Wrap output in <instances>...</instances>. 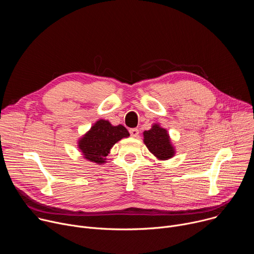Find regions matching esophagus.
<instances>
[{"label":"esophagus","instance_id":"34e87169","mask_svg":"<svg viewBox=\"0 0 254 254\" xmlns=\"http://www.w3.org/2000/svg\"><path fill=\"white\" fill-rule=\"evenodd\" d=\"M129 133H130L131 136L136 137L139 132H138V129H137V128H130V129H129Z\"/></svg>","mask_w":254,"mask_h":254}]
</instances>
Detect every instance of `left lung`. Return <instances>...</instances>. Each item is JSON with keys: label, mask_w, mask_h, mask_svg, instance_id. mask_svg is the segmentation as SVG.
Masks as SVG:
<instances>
[{"label": "left lung", "mask_w": 254, "mask_h": 254, "mask_svg": "<svg viewBox=\"0 0 254 254\" xmlns=\"http://www.w3.org/2000/svg\"><path fill=\"white\" fill-rule=\"evenodd\" d=\"M143 142L159 160H168L175 155L168 131L157 124L151 129L143 131Z\"/></svg>", "instance_id": "left-lung-1"}]
</instances>
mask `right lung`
Returning a JSON list of instances; mask_svg holds the SVG:
<instances>
[{"label":"right lung","instance_id":"1","mask_svg":"<svg viewBox=\"0 0 254 254\" xmlns=\"http://www.w3.org/2000/svg\"><path fill=\"white\" fill-rule=\"evenodd\" d=\"M128 135L124 126L114 127L110 122L99 120L78 140V148L86 160L101 165L114 144Z\"/></svg>","mask_w":254,"mask_h":254}]
</instances>
